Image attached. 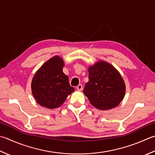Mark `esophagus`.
I'll use <instances>...</instances> for the list:
<instances>
[{
  "mask_svg": "<svg viewBox=\"0 0 155 155\" xmlns=\"http://www.w3.org/2000/svg\"><path fill=\"white\" fill-rule=\"evenodd\" d=\"M77 89L78 91H81L83 89V85H82V84H78V85L77 87Z\"/></svg>",
  "mask_w": 155,
  "mask_h": 155,
  "instance_id": "34e87169",
  "label": "esophagus"
}]
</instances>
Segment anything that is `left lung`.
<instances>
[{"label": "left lung", "mask_w": 155, "mask_h": 155, "mask_svg": "<svg viewBox=\"0 0 155 155\" xmlns=\"http://www.w3.org/2000/svg\"><path fill=\"white\" fill-rule=\"evenodd\" d=\"M89 82L83 93L97 109L108 110L120 104L126 92L123 78L114 66L100 61L88 68Z\"/></svg>", "instance_id": "left-lung-1"}]
</instances>
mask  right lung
Segmentation results:
<instances>
[{
    "mask_svg": "<svg viewBox=\"0 0 155 155\" xmlns=\"http://www.w3.org/2000/svg\"><path fill=\"white\" fill-rule=\"evenodd\" d=\"M64 66L62 58L55 56L35 72L31 81V91L41 106L48 109L58 107L74 91L68 83V77L62 71Z\"/></svg>",
    "mask_w": 155,
    "mask_h": 155,
    "instance_id": "add662e5",
    "label": "right lung"
}]
</instances>
